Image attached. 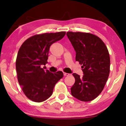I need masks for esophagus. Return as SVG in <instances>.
Listing matches in <instances>:
<instances>
[{
  "label": "esophagus",
  "instance_id": "1",
  "mask_svg": "<svg viewBox=\"0 0 126 126\" xmlns=\"http://www.w3.org/2000/svg\"><path fill=\"white\" fill-rule=\"evenodd\" d=\"M63 74H64V76H69V73H63Z\"/></svg>",
  "mask_w": 126,
  "mask_h": 126
}]
</instances>
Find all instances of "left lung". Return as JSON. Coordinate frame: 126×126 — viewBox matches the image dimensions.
<instances>
[{"label": "left lung", "instance_id": "obj_1", "mask_svg": "<svg viewBox=\"0 0 126 126\" xmlns=\"http://www.w3.org/2000/svg\"><path fill=\"white\" fill-rule=\"evenodd\" d=\"M67 35L76 51V60L82 64L84 75L73 73L75 83L71 94L81 101L95 99L102 92L110 74L107 48L97 36L91 33L68 32Z\"/></svg>", "mask_w": 126, "mask_h": 126}]
</instances>
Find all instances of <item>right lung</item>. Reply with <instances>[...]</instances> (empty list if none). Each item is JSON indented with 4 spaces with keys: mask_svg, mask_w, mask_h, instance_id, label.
Returning <instances> with one entry per match:
<instances>
[{
    "mask_svg": "<svg viewBox=\"0 0 126 126\" xmlns=\"http://www.w3.org/2000/svg\"><path fill=\"white\" fill-rule=\"evenodd\" d=\"M65 32L44 33L27 39L21 46L16 59L18 80L25 95L35 102L49 98L55 84L63 77L62 72L45 70L50 46L61 40Z\"/></svg>",
    "mask_w": 126,
    "mask_h": 126,
    "instance_id": "right-lung-1",
    "label": "right lung"
}]
</instances>
